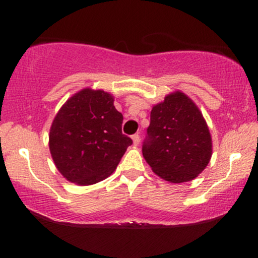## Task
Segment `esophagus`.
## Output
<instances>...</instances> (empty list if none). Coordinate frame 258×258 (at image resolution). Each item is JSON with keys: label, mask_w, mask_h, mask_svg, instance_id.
Returning <instances> with one entry per match:
<instances>
[{"label": "esophagus", "mask_w": 258, "mask_h": 258, "mask_svg": "<svg viewBox=\"0 0 258 258\" xmlns=\"http://www.w3.org/2000/svg\"><path fill=\"white\" fill-rule=\"evenodd\" d=\"M132 139H133V144H135V146H138L139 141H141V138H139L138 133H136V135H133V136H132Z\"/></svg>", "instance_id": "34e87169"}]
</instances>
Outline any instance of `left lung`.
I'll return each instance as SVG.
<instances>
[{"label":"left lung","mask_w":258,"mask_h":258,"mask_svg":"<svg viewBox=\"0 0 258 258\" xmlns=\"http://www.w3.org/2000/svg\"><path fill=\"white\" fill-rule=\"evenodd\" d=\"M142 152L154 172L168 182H188L203 172L211 159L212 142L193 100L174 92L154 105Z\"/></svg>","instance_id":"obj_1"}]
</instances>
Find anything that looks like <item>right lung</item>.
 <instances>
[{
  "instance_id": "1",
  "label": "right lung",
  "mask_w": 258,
  "mask_h": 258,
  "mask_svg": "<svg viewBox=\"0 0 258 258\" xmlns=\"http://www.w3.org/2000/svg\"><path fill=\"white\" fill-rule=\"evenodd\" d=\"M123 116L104 91H80L61 106L49 131V150L68 180L98 183L114 172L132 139L122 133Z\"/></svg>"
}]
</instances>
